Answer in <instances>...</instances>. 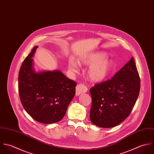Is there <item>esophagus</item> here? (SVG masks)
Instances as JSON below:
<instances>
[{
	"instance_id": "1",
	"label": "esophagus",
	"mask_w": 154,
	"mask_h": 154,
	"mask_svg": "<svg viewBox=\"0 0 154 154\" xmlns=\"http://www.w3.org/2000/svg\"><path fill=\"white\" fill-rule=\"evenodd\" d=\"M88 91V88L83 83H80L76 86V95L79 96L80 94L86 93Z\"/></svg>"
}]
</instances>
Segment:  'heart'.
I'll list each match as a JSON object with an SVG mask.
<instances>
[{
  "label": "heart",
  "mask_w": 154,
  "mask_h": 154,
  "mask_svg": "<svg viewBox=\"0 0 154 154\" xmlns=\"http://www.w3.org/2000/svg\"><path fill=\"white\" fill-rule=\"evenodd\" d=\"M79 62L80 64L91 65L88 69V75L91 80L96 82L105 80L108 75L112 65L111 61L106 58V54L102 52L89 54L81 58ZM68 66L72 72H77L79 70L78 63L73 60L68 62Z\"/></svg>",
  "instance_id": "heart-1"
}]
</instances>
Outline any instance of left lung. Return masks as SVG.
I'll list each match as a JSON object with an SVG mask.
<instances>
[{"label": "left lung", "instance_id": "obj_1", "mask_svg": "<svg viewBox=\"0 0 154 154\" xmlns=\"http://www.w3.org/2000/svg\"><path fill=\"white\" fill-rule=\"evenodd\" d=\"M140 80L133 57L114 77L90 89V119L102 128L115 127L128 117L136 103Z\"/></svg>", "mask_w": 154, "mask_h": 154}]
</instances>
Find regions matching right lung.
Here are the masks:
<instances>
[{
	"instance_id": "1",
	"label": "right lung",
	"mask_w": 154,
	"mask_h": 154,
	"mask_svg": "<svg viewBox=\"0 0 154 154\" xmlns=\"http://www.w3.org/2000/svg\"><path fill=\"white\" fill-rule=\"evenodd\" d=\"M35 46L23 62L18 74V91L26 112L39 123L52 124L61 120L75 93V82L61 71L36 72L33 66Z\"/></svg>"
}]
</instances>
